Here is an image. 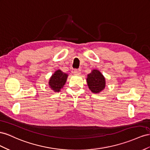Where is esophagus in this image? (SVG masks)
Returning <instances> with one entry per match:
<instances>
[{
	"label": "esophagus",
	"mask_w": 150,
	"mask_h": 150,
	"mask_svg": "<svg viewBox=\"0 0 150 150\" xmlns=\"http://www.w3.org/2000/svg\"><path fill=\"white\" fill-rule=\"evenodd\" d=\"M74 74L75 75H80L81 74V70L80 69H75L74 70Z\"/></svg>",
	"instance_id": "obj_1"
}]
</instances>
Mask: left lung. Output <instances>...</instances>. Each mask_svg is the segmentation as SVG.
I'll list each match as a JSON object with an SVG mask.
<instances>
[{"instance_id": "left-lung-1", "label": "left lung", "mask_w": 150, "mask_h": 150, "mask_svg": "<svg viewBox=\"0 0 150 150\" xmlns=\"http://www.w3.org/2000/svg\"><path fill=\"white\" fill-rule=\"evenodd\" d=\"M87 81L88 88L93 93H99L105 88V78L97 70H93L87 75Z\"/></svg>"}]
</instances>
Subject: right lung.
<instances>
[{
    "label": "right lung",
    "instance_id": "1",
    "mask_svg": "<svg viewBox=\"0 0 150 150\" xmlns=\"http://www.w3.org/2000/svg\"><path fill=\"white\" fill-rule=\"evenodd\" d=\"M68 75L58 70L50 78L49 85L50 88L54 92H59L65 84Z\"/></svg>",
    "mask_w": 150,
    "mask_h": 150
}]
</instances>
